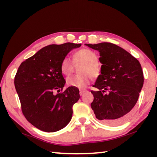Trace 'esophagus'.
<instances>
[{"instance_id":"34e87169","label":"esophagus","mask_w":157,"mask_h":157,"mask_svg":"<svg viewBox=\"0 0 157 157\" xmlns=\"http://www.w3.org/2000/svg\"><path fill=\"white\" fill-rule=\"evenodd\" d=\"M86 90H80V91H79V95H83L84 93L86 92Z\"/></svg>"}]
</instances>
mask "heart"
Returning <instances> with one entry per match:
<instances>
[{"mask_svg":"<svg viewBox=\"0 0 157 157\" xmlns=\"http://www.w3.org/2000/svg\"><path fill=\"white\" fill-rule=\"evenodd\" d=\"M74 62H73V61ZM84 63L81 72L83 75H72L66 79V83L68 86L84 89L91 83V75H97L100 69L97 64L98 57L94 52L86 48L80 49L73 55V60L70 57L66 56L61 62V71L65 75H70L74 71L75 63Z\"/></svg>","mask_w":157,"mask_h":157,"instance_id":"obj_1","label":"heart"}]
</instances>
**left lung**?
Instances as JSON below:
<instances>
[{
    "label": "left lung",
    "mask_w": 157,
    "mask_h": 157,
    "mask_svg": "<svg viewBox=\"0 0 157 157\" xmlns=\"http://www.w3.org/2000/svg\"><path fill=\"white\" fill-rule=\"evenodd\" d=\"M86 46L100 52L101 74L91 91V104L96 118L110 125L125 122L139 99L144 77L139 60L116 44L100 43ZM108 93H106V91Z\"/></svg>",
    "instance_id": "left-lung-1"
}]
</instances>
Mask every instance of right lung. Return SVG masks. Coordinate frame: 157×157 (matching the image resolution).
<instances>
[{
	"label": "right lung",
	"instance_id": "obj_1",
	"mask_svg": "<svg viewBox=\"0 0 157 157\" xmlns=\"http://www.w3.org/2000/svg\"><path fill=\"white\" fill-rule=\"evenodd\" d=\"M80 46V44L69 42L49 45L18 68L14 86L22 113L29 123L41 131H59L71 120L73 106L80 96L79 89L73 86L59 92L66 83L61 62L71 50Z\"/></svg>",
	"mask_w": 157,
	"mask_h": 157
}]
</instances>
